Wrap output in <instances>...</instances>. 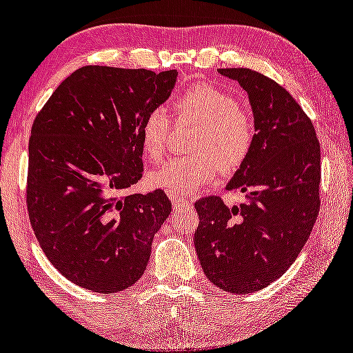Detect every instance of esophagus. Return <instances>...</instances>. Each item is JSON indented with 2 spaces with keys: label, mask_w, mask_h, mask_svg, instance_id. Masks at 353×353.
I'll use <instances>...</instances> for the list:
<instances>
[{
  "label": "esophagus",
  "mask_w": 353,
  "mask_h": 353,
  "mask_svg": "<svg viewBox=\"0 0 353 353\" xmlns=\"http://www.w3.org/2000/svg\"><path fill=\"white\" fill-rule=\"evenodd\" d=\"M169 199L172 201L174 208H179V206H185V204H189V201L185 199V197H181L177 194H169Z\"/></svg>",
  "instance_id": "obj_1"
}]
</instances>
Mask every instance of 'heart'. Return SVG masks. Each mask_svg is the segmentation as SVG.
Here are the masks:
<instances>
[{"instance_id":"b5f03b06","label":"heart","mask_w":353,"mask_h":353,"mask_svg":"<svg viewBox=\"0 0 353 353\" xmlns=\"http://www.w3.org/2000/svg\"><path fill=\"white\" fill-rule=\"evenodd\" d=\"M176 114L199 123L191 144L192 156L174 157L150 170L147 183L168 194H191L223 172H234L254 145V122L233 95L211 85H196L177 99ZM169 137V119L162 108L149 112L141 125L144 156L159 161Z\"/></svg>"}]
</instances>
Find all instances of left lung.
Returning a JSON list of instances; mask_svg holds the SVG:
<instances>
[{"label": "left lung", "mask_w": 353, "mask_h": 353, "mask_svg": "<svg viewBox=\"0 0 353 353\" xmlns=\"http://www.w3.org/2000/svg\"><path fill=\"white\" fill-rule=\"evenodd\" d=\"M250 99L254 145L226 185L248 203L196 201L194 246L212 285L236 295L263 290L303 250L320 211V142L315 127L281 85L250 68H219Z\"/></svg>", "instance_id": "8db88e82"}]
</instances>
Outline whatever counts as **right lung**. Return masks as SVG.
Listing matches in <instances>:
<instances>
[{
  "label": "right lung",
  "mask_w": 353,
  "mask_h": 353,
  "mask_svg": "<svg viewBox=\"0 0 353 353\" xmlns=\"http://www.w3.org/2000/svg\"><path fill=\"white\" fill-rule=\"evenodd\" d=\"M176 80V70L88 65L58 85L34 119L30 221L50 263L82 288L117 293L144 274L172 204L161 189L123 192L144 170L142 122Z\"/></svg>",
  "instance_id": "add662e5"
}]
</instances>
